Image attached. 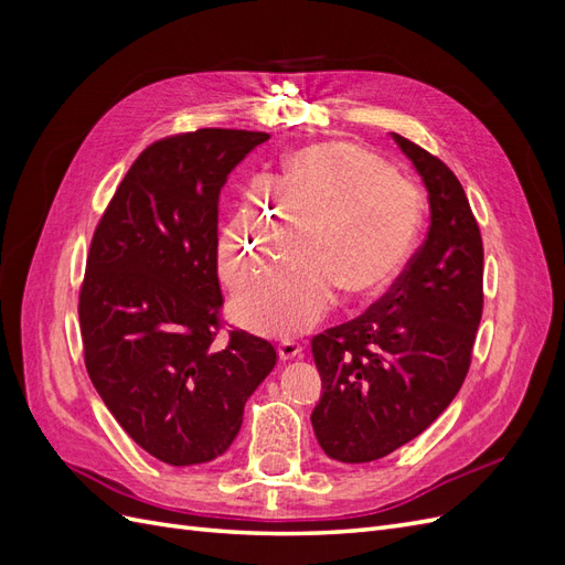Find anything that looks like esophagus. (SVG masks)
Instances as JSON below:
<instances>
[{"mask_svg": "<svg viewBox=\"0 0 565 565\" xmlns=\"http://www.w3.org/2000/svg\"><path fill=\"white\" fill-rule=\"evenodd\" d=\"M301 351H303V344L297 339H282L278 347V355L282 358V361H292V358H297Z\"/></svg>", "mask_w": 565, "mask_h": 565, "instance_id": "esophagus-1", "label": "esophagus"}]
</instances>
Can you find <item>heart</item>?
<instances>
[{"instance_id":"heart-1","label":"heart","mask_w":565,"mask_h":565,"mask_svg":"<svg viewBox=\"0 0 565 565\" xmlns=\"http://www.w3.org/2000/svg\"><path fill=\"white\" fill-rule=\"evenodd\" d=\"M303 226V245L247 280L235 316L264 334H299L330 309L337 289L370 297L396 276L417 243L422 195L374 152L318 143L266 177L221 233L218 273L235 285L259 270Z\"/></svg>"}]
</instances>
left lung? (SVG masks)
<instances>
[{"instance_id":"1","label":"left lung","mask_w":565,"mask_h":565,"mask_svg":"<svg viewBox=\"0 0 565 565\" xmlns=\"http://www.w3.org/2000/svg\"><path fill=\"white\" fill-rule=\"evenodd\" d=\"M429 193L431 226L388 292L313 337L324 455L363 465L417 438L465 384L483 313V241L465 188L431 152L391 134Z\"/></svg>"}]
</instances>
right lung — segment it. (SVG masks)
Listing matches in <instances>:
<instances>
[{"label": "right lung", "mask_w": 565, "mask_h": 565, "mask_svg": "<svg viewBox=\"0 0 565 565\" xmlns=\"http://www.w3.org/2000/svg\"><path fill=\"white\" fill-rule=\"evenodd\" d=\"M198 129L148 146L100 216L79 289L84 365L117 424L164 465L224 455L276 365L266 339L231 330L216 276L218 195L268 141Z\"/></svg>", "instance_id": "obj_1"}]
</instances>
